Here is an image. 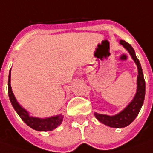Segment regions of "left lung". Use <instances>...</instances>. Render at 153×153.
I'll return each instance as SVG.
<instances>
[{
    "label": "left lung",
    "mask_w": 153,
    "mask_h": 153,
    "mask_svg": "<svg viewBox=\"0 0 153 153\" xmlns=\"http://www.w3.org/2000/svg\"><path fill=\"white\" fill-rule=\"evenodd\" d=\"M120 43L128 51L136 64L137 65V93L135 94L133 100H131V102L120 113L116 114L115 116H107V115L94 113V116L98 119L99 121H100L101 123L106 125L108 126L114 127V128L125 127L131 124L136 119V117L139 114L140 110L143 105L144 99H145V92H146V84H145V79L143 77L142 66L136 56L133 48L131 46V44H129L128 42L123 40H120Z\"/></svg>",
    "instance_id": "8db88e82"
}]
</instances>
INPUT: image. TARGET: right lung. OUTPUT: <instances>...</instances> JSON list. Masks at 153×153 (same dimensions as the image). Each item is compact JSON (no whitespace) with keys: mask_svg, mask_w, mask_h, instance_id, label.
Masks as SVG:
<instances>
[{"mask_svg":"<svg viewBox=\"0 0 153 153\" xmlns=\"http://www.w3.org/2000/svg\"><path fill=\"white\" fill-rule=\"evenodd\" d=\"M8 94H9V98L11 100V105H12L13 108L15 109L16 111L17 112V114L19 115L21 119L31 128L34 129L36 131H48L54 130L62 123L63 116L61 114L58 115V116L45 118V119H41V118L29 116L28 112L24 108L21 106L19 103L16 101L15 95L11 90V70L9 72V78H8Z\"/></svg>","mask_w":153,"mask_h":153,"instance_id":"1","label":"right lung"}]
</instances>
